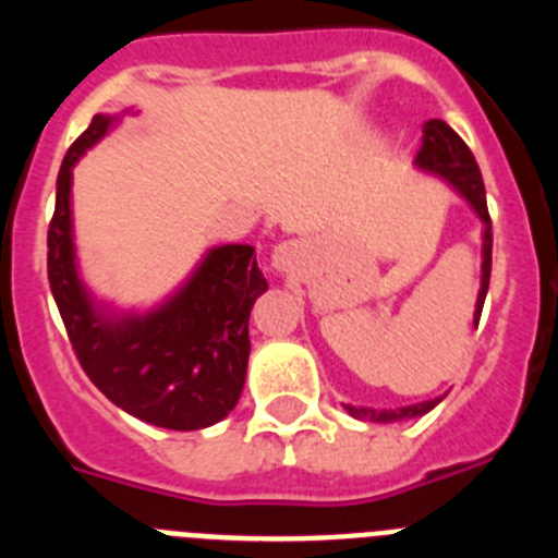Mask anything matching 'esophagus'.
Here are the masks:
<instances>
[{
	"label": "esophagus",
	"mask_w": 558,
	"mask_h": 558,
	"mask_svg": "<svg viewBox=\"0 0 558 558\" xmlns=\"http://www.w3.org/2000/svg\"><path fill=\"white\" fill-rule=\"evenodd\" d=\"M299 245L295 243H279L274 248V254H270V265H274L279 274H288V270L295 268V263H299Z\"/></svg>",
	"instance_id": "34e87169"
}]
</instances>
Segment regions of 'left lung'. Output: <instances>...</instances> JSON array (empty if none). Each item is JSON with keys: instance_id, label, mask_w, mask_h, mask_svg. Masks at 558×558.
<instances>
[{"instance_id": "left-lung-1", "label": "left lung", "mask_w": 558, "mask_h": 558, "mask_svg": "<svg viewBox=\"0 0 558 558\" xmlns=\"http://www.w3.org/2000/svg\"><path fill=\"white\" fill-rule=\"evenodd\" d=\"M422 147L416 153V165L427 172H436L441 179L450 181L463 198L470 201L472 209L477 211V218L483 220V265H481V293H477L475 304V327L481 322V310L486 302V290H489V276H492V218L489 206H486V190H483L481 167H477L475 156L466 147V142L447 125L445 120H427L422 128ZM445 397H436L430 402H418V405L393 408V411H374V408H354L347 405V411L354 418L363 422H402V418H416L425 416L427 411L438 405Z\"/></svg>"}]
</instances>
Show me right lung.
Masks as SVG:
<instances>
[{
    "label": "right lung",
    "instance_id": "right-lung-1",
    "mask_svg": "<svg viewBox=\"0 0 558 558\" xmlns=\"http://www.w3.org/2000/svg\"><path fill=\"white\" fill-rule=\"evenodd\" d=\"M117 117L97 113L63 156L47 231V276L69 343L113 405L167 430H201L236 405L248 368V315L268 290L251 245H220L147 315H111L77 279L72 167Z\"/></svg>",
    "mask_w": 558,
    "mask_h": 558
}]
</instances>
